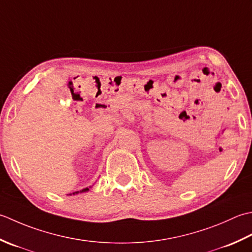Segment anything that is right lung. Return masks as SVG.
Masks as SVG:
<instances>
[{
	"mask_svg": "<svg viewBox=\"0 0 252 252\" xmlns=\"http://www.w3.org/2000/svg\"><path fill=\"white\" fill-rule=\"evenodd\" d=\"M89 190V188H85V189H83V190H80V191H76V192H74L73 194H75V193H79V192H86V191H88Z\"/></svg>",
	"mask_w": 252,
	"mask_h": 252,
	"instance_id": "1",
	"label": "right lung"
}]
</instances>
